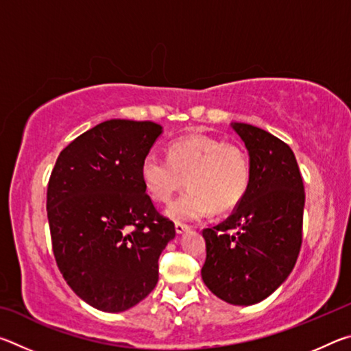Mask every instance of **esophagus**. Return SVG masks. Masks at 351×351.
<instances>
[{
    "label": "esophagus",
    "instance_id": "1",
    "mask_svg": "<svg viewBox=\"0 0 351 351\" xmlns=\"http://www.w3.org/2000/svg\"><path fill=\"white\" fill-rule=\"evenodd\" d=\"M190 228L187 224H182V223H175V230H176V234H184V232H187Z\"/></svg>",
    "mask_w": 351,
    "mask_h": 351
}]
</instances>
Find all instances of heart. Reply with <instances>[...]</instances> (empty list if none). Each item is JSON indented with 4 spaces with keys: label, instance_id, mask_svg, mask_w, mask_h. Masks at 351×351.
<instances>
[{
    "label": "heart",
    "instance_id": "heart-1",
    "mask_svg": "<svg viewBox=\"0 0 351 351\" xmlns=\"http://www.w3.org/2000/svg\"><path fill=\"white\" fill-rule=\"evenodd\" d=\"M142 184L158 203L169 201L176 190H189L169 204L167 217L176 221H198L213 210H232L249 186L245 152L210 136H187L169 147L167 159L148 153L141 164Z\"/></svg>",
    "mask_w": 351,
    "mask_h": 351
}]
</instances>
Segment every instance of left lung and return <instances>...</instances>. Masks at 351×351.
I'll return each instance as SVG.
<instances>
[{
	"instance_id": "obj_1",
	"label": "left lung",
	"mask_w": 351,
	"mask_h": 351,
	"mask_svg": "<svg viewBox=\"0 0 351 351\" xmlns=\"http://www.w3.org/2000/svg\"><path fill=\"white\" fill-rule=\"evenodd\" d=\"M249 153V186L232 215L204 229L201 277L219 299L254 305L293 271L302 245L305 192L291 148L265 130L230 123Z\"/></svg>"
}]
</instances>
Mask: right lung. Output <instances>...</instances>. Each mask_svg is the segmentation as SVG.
<instances>
[{"instance_id": "right-lung-1", "label": "right lung", "mask_w": 351, "mask_h": 351, "mask_svg": "<svg viewBox=\"0 0 351 351\" xmlns=\"http://www.w3.org/2000/svg\"><path fill=\"white\" fill-rule=\"evenodd\" d=\"M162 127L111 119L58 154L47 184V219L58 269L88 305L121 313L158 283L159 255L175 224L145 193L141 164Z\"/></svg>"}]
</instances>
